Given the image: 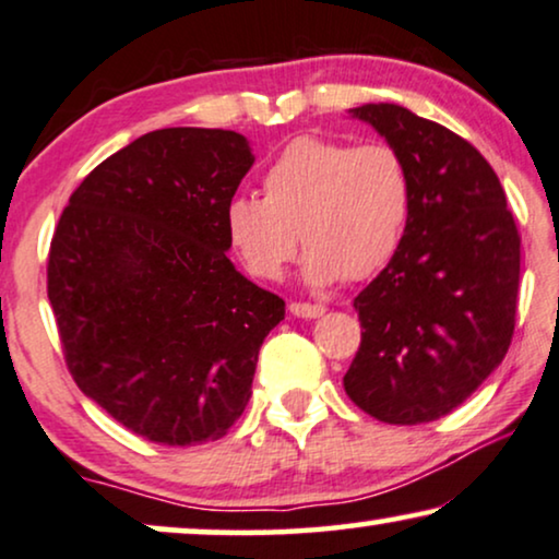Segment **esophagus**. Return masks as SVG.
<instances>
[{"label":"esophagus","instance_id":"1","mask_svg":"<svg viewBox=\"0 0 559 559\" xmlns=\"http://www.w3.org/2000/svg\"><path fill=\"white\" fill-rule=\"evenodd\" d=\"M292 314L294 317H301V319H317V317H322L324 314V307L322 304H307V301H294L292 307Z\"/></svg>","mask_w":559,"mask_h":559}]
</instances>
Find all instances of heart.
Instances as JSON below:
<instances>
[{
  "label": "heart",
  "mask_w": 559,
  "mask_h": 559,
  "mask_svg": "<svg viewBox=\"0 0 559 559\" xmlns=\"http://www.w3.org/2000/svg\"><path fill=\"white\" fill-rule=\"evenodd\" d=\"M412 206V168L393 145L301 135L267 166L263 197L242 193L227 204L225 229L255 278L278 281L301 240L304 273L326 286L383 271L404 242Z\"/></svg>",
  "instance_id": "obj_1"
}]
</instances>
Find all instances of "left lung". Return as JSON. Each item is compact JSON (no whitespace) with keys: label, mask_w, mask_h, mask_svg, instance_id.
<instances>
[{"label":"left lung","mask_w":559,"mask_h":559,"mask_svg":"<svg viewBox=\"0 0 559 559\" xmlns=\"http://www.w3.org/2000/svg\"><path fill=\"white\" fill-rule=\"evenodd\" d=\"M412 168L414 206L389 265L355 296L360 347L347 396L385 424L457 408L501 366L516 324L522 235L490 163L399 104L353 109Z\"/></svg>","instance_id":"obj_1"}]
</instances>
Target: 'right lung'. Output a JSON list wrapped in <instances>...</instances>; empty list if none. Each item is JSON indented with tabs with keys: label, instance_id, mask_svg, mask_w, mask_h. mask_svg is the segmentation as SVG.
I'll return each instance as SVG.
<instances>
[{
	"label": "right lung",
	"instance_id": "add662e5",
	"mask_svg": "<svg viewBox=\"0 0 559 559\" xmlns=\"http://www.w3.org/2000/svg\"><path fill=\"white\" fill-rule=\"evenodd\" d=\"M233 130L166 128L102 160L48 252V299L81 391L145 440H219L286 304L229 263L225 210L252 166Z\"/></svg>",
	"mask_w": 559,
	"mask_h": 559
}]
</instances>
